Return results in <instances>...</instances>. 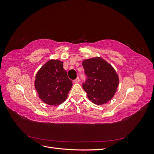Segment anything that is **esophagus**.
Listing matches in <instances>:
<instances>
[{
	"mask_svg": "<svg viewBox=\"0 0 154 154\" xmlns=\"http://www.w3.org/2000/svg\"><path fill=\"white\" fill-rule=\"evenodd\" d=\"M79 82H80V78H79V77H77V78L74 80V83H78Z\"/></svg>",
	"mask_w": 154,
	"mask_h": 154,
	"instance_id": "1",
	"label": "esophagus"
}]
</instances>
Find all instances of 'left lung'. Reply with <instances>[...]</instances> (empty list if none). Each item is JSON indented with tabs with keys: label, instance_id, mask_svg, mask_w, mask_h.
Returning a JSON list of instances; mask_svg holds the SVG:
<instances>
[{
	"label": "left lung",
	"instance_id": "obj_1",
	"mask_svg": "<svg viewBox=\"0 0 154 154\" xmlns=\"http://www.w3.org/2000/svg\"><path fill=\"white\" fill-rule=\"evenodd\" d=\"M82 66L87 76L82 86L88 98L96 105L106 103L114 96L119 85L115 69L101 57L84 60Z\"/></svg>",
	"mask_w": 154,
	"mask_h": 154
}]
</instances>
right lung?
<instances>
[{
	"instance_id": "obj_1",
	"label": "right lung",
	"mask_w": 154,
	"mask_h": 154,
	"mask_svg": "<svg viewBox=\"0 0 154 154\" xmlns=\"http://www.w3.org/2000/svg\"><path fill=\"white\" fill-rule=\"evenodd\" d=\"M72 86L63 62L59 60L46 62L35 77V87L40 99L49 105L58 106L66 101Z\"/></svg>"
}]
</instances>
